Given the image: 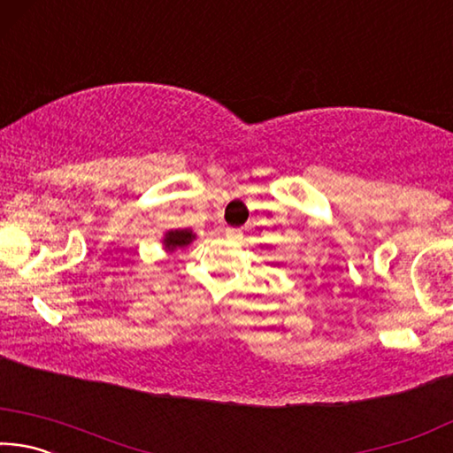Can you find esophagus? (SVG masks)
Listing matches in <instances>:
<instances>
[{
	"label": "esophagus",
	"mask_w": 453,
	"mask_h": 453,
	"mask_svg": "<svg viewBox=\"0 0 453 453\" xmlns=\"http://www.w3.org/2000/svg\"><path fill=\"white\" fill-rule=\"evenodd\" d=\"M226 237H227V240H232V242H242L243 240V234H242V229L227 227L226 229Z\"/></svg>",
	"instance_id": "34e87169"
}]
</instances>
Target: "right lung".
Returning a JSON list of instances; mask_svg holds the SVG:
<instances>
[{"mask_svg": "<svg viewBox=\"0 0 453 453\" xmlns=\"http://www.w3.org/2000/svg\"><path fill=\"white\" fill-rule=\"evenodd\" d=\"M191 240H194V235L188 229H181V232H170L165 235V248L167 250H173V248H183V245H188Z\"/></svg>", "mask_w": 453, "mask_h": 453, "instance_id": "obj_1", "label": "right lung"}]
</instances>
